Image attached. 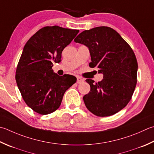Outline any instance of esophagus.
Listing matches in <instances>:
<instances>
[{
	"label": "esophagus",
	"instance_id": "34e87169",
	"mask_svg": "<svg viewBox=\"0 0 154 154\" xmlns=\"http://www.w3.org/2000/svg\"><path fill=\"white\" fill-rule=\"evenodd\" d=\"M83 82H84V79H82V78L79 77H78L77 78V83L78 84L83 83Z\"/></svg>",
	"mask_w": 154,
	"mask_h": 154
}]
</instances>
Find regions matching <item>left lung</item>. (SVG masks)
Here are the masks:
<instances>
[{
  "label": "left lung",
  "instance_id": "1",
  "mask_svg": "<svg viewBox=\"0 0 154 154\" xmlns=\"http://www.w3.org/2000/svg\"><path fill=\"white\" fill-rule=\"evenodd\" d=\"M74 41L89 48V67L103 75L98 83L86 79L91 87L83 97L86 107L99 117L114 115L128 105L136 86L137 62L133 50L118 32L108 26L85 30Z\"/></svg>",
  "mask_w": 154,
  "mask_h": 154
}]
</instances>
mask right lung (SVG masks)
I'll use <instances>...</instances> for the list:
<instances>
[{
	"label": "right lung",
	"mask_w": 154,
	"mask_h": 154,
	"mask_svg": "<svg viewBox=\"0 0 154 154\" xmlns=\"http://www.w3.org/2000/svg\"><path fill=\"white\" fill-rule=\"evenodd\" d=\"M79 32L59 26H45L24 47L15 79L24 101L35 112L47 115L56 111L65 92L76 82L73 75L54 73L52 67L53 63L61 62L62 51Z\"/></svg>",
	"instance_id": "1"
}]
</instances>
